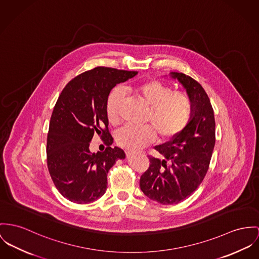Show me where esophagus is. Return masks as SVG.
Instances as JSON below:
<instances>
[{"label": "esophagus", "instance_id": "1", "mask_svg": "<svg viewBox=\"0 0 259 259\" xmlns=\"http://www.w3.org/2000/svg\"><path fill=\"white\" fill-rule=\"evenodd\" d=\"M132 154H133V153H132V152H129V151H126V156H127V157H128V158H129V157H131V156H132Z\"/></svg>", "mask_w": 259, "mask_h": 259}]
</instances>
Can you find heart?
Returning a JSON list of instances; mask_svg holds the SVG:
<instances>
[{
    "mask_svg": "<svg viewBox=\"0 0 259 259\" xmlns=\"http://www.w3.org/2000/svg\"><path fill=\"white\" fill-rule=\"evenodd\" d=\"M137 93L150 106L147 122L151 126L133 127L125 125L116 132L115 139L122 148L135 151L151 144L156 138H172L187 126L193 112L191 98L158 80H148L136 87ZM124 99L122 88L115 87L108 94L105 101V113L110 123L119 118L120 106Z\"/></svg>",
    "mask_w": 259,
    "mask_h": 259,
    "instance_id": "b5f03b06",
    "label": "heart"
}]
</instances>
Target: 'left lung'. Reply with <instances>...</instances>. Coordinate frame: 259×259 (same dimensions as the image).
Masks as SVG:
<instances>
[{"label":"left lung","mask_w":259,"mask_h":259,"mask_svg":"<svg viewBox=\"0 0 259 259\" xmlns=\"http://www.w3.org/2000/svg\"><path fill=\"white\" fill-rule=\"evenodd\" d=\"M193 102L187 126L172 139L155 147L162 159L149 156L150 166L141 176L140 187L150 199L178 204L199 186L209 168L215 146V116L203 87L191 77L172 72Z\"/></svg>","instance_id":"obj_1"}]
</instances>
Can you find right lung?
Returning a JSON list of instances; mask_svg holds the SVG:
<instances>
[{"label":"right lung","mask_w":259,"mask_h":259,"mask_svg":"<svg viewBox=\"0 0 259 259\" xmlns=\"http://www.w3.org/2000/svg\"><path fill=\"white\" fill-rule=\"evenodd\" d=\"M136 71L97 67L70 80L54 106L47 135V166L54 185L71 202L88 204L101 197L107 188V174L125 153L110 147L105 101L120 82ZM99 135L108 146L93 154L89 143Z\"/></svg>","instance_id":"obj_1"}]
</instances>
